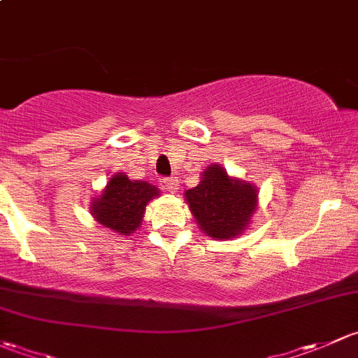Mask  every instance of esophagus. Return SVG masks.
<instances>
[{
  "mask_svg": "<svg viewBox=\"0 0 358 358\" xmlns=\"http://www.w3.org/2000/svg\"><path fill=\"white\" fill-rule=\"evenodd\" d=\"M164 186L169 193H176L179 187V180L176 178H167V179H164Z\"/></svg>",
  "mask_w": 358,
  "mask_h": 358,
  "instance_id": "34e87169",
  "label": "esophagus"
}]
</instances>
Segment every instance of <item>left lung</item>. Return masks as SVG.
<instances>
[{
  "label": "left lung",
  "mask_w": 358,
  "mask_h": 358,
  "mask_svg": "<svg viewBox=\"0 0 358 358\" xmlns=\"http://www.w3.org/2000/svg\"><path fill=\"white\" fill-rule=\"evenodd\" d=\"M201 176L200 184L184 193L191 213L210 238H234L255 212V186L231 179L220 165H210Z\"/></svg>",
  "instance_id": "1"
}]
</instances>
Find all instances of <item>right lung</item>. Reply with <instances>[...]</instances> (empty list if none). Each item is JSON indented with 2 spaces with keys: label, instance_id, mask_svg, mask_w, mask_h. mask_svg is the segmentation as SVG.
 <instances>
[{
  "label": "right lung",
  "instance_id": "obj_1",
  "mask_svg": "<svg viewBox=\"0 0 358 358\" xmlns=\"http://www.w3.org/2000/svg\"><path fill=\"white\" fill-rule=\"evenodd\" d=\"M158 196V189L150 182L131 180L117 172L110 178L101 196L91 205L94 219L108 229L122 236H131L143 220L146 205Z\"/></svg>",
  "mask_w": 358,
  "mask_h": 358
}]
</instances>
